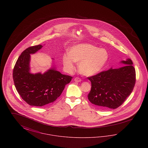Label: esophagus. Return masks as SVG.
Returning <instances> with one entry per match:
<instances>
[{
  "label": "esophagus",
  "mask_w": 148,
  "mask_h": 148,
  "mask_svg": "<svg viewBox=\"0 0 148 148\" xmlns=\"http://www.w3.org/2000/svg\"><path fill=\"white\" fill-rule=\"evenodd\" d=\"M74 81L75 82H77V83H79V82H80L81 81H82V80H81V79L80 78H79V77H75V79H74Z\"/></svg>",
  "instance_id": "34e87169"
}]
</instances>
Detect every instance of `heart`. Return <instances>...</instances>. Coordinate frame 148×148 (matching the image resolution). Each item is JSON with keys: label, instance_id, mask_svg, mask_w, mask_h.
Wrapping results in <instances>:
<instances>
[{"label": "heart", "instance_id": "heart-1", "mask_svg": "<svg viewBox=\"0 0 148 148\" xmlns=\"http://www.w3.org/2000/svg\"><path fill=\"white\" fill-rule=\"evenodd\" d=\"M69 54H64L63 63L66 69L72 71L75 69V62L79 63L78 69L85 76L98 74L105 66L109 59V53L105 49L90 44H80L71 47Z\"/></svg>", "mask_w": 148, "mask_h": 148}]
</instances>
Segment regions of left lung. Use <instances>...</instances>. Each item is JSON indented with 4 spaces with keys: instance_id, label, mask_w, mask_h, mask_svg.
I'll use <instances>...</instances> for the list:
<instances>
[{
    "instance_id": "1",
    "label": "left lung",
    "mask_w": 148,
    "mask_h": 148,
    "mask_svg": "<svg viewBox=\"0 0 148 148\" xmlns=\"http://www.w3.org/2000/svg\"><path fill=\"white\" fill-rule=\"evenodd\" d=\"M121 63L126 65L118 69L111 68L88 77L92 84L88 99L101 109L118 108L133 92L136 82L133 62L127 59Z\"/></svg>"
}]
</instances>
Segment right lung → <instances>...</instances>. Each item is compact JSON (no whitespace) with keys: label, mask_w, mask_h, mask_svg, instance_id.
<instances>
[{"label":"right lung","mask_w":148,"mask_h":148,"mask_svg":"<svg viewBox=\"0 0 148 148\" xmlns=\"http://www.w3.org/2000/svg\"><path fill=\"white\" fill-rule=\"evenodd\" d=\"M42 45L29 47L21 53L15 64L13 77L19 94L27 104L42 106L56 100L72 77L64 75L54 68L42 74L30 73V54L42 48Z\"/></svg>","instance_id":"right-lung-1"}]
</instances>
